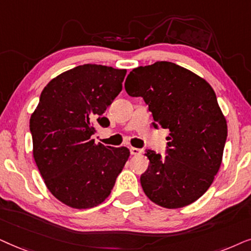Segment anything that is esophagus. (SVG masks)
<instances>
[{
	"mask_svg": "<svg viewBox=\"0 0 251 251\" xmlns=\"http://www.w3.org/2000/svg\"><path fill=\"white\" fill-rule=\"evenodd\" d=\"M129 151H131L132 155H140V153L142 152V150L139 148H134V147H131V148H129Z\"/></svg>",
	"mask_w": 251,
	"mask_h": 251,
	"instance_id": "1",
	"label": "esophagus"
}]
</instances>
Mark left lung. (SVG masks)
I'll return each instance as SVG.
<instances>
[{
	"label": "left lung",
	"mask_w": 251,
	"mask_h": 251,
	"mask_svg": "<svg viewBox=\"0 0 251 251\" xmlns=\"http://www.w3.org/2000/svg\"><path fill=\"white\" fill-rule=\"evenodd\" d=\"M129 96L142 98L155 128L169 129L165 156L147 149L140 181L149 200L163 208H182L204 194L222 164L227 124L212 87L189 70L156 62L129 72Z\"/></svg>",
	"instance_id": "obj_1"
}]
</instances>
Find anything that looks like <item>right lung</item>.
I'll list each match as a JSON object with an SVG mask.
<instances>
[{"instance_id":"right-lung-1","label":"right lung","mask_w":251,"mask_h":251,"mask_svg":"<svg viewBox=\"0 0 251 251\" xmlns=\"http://www.w3.org/2000/svg\"><path fill=\"white\" fill-rule=\"evenodd\" d=\"M126 70L83 64L47 85L29 120L33 156L47 188L64 204L89 209L104 201L127 162L126 147L95 145V126L123 89Z\"/></svg>"}]
</instances>
